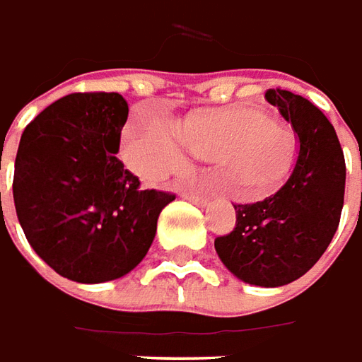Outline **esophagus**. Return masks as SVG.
<instances>
[{"instance_id": "1", "label": "esophagus", "mask_w": 362, "mask_h": 362, "mask_svg": "<svg viewBox=\"0 0 362 362\" xmlns=\"http://www.w3.org/2000/svg\"><path fill=\"white\" fill-rule=\"evenodd\" d=\"M183 199L194 202V204H201V206H204V204L209 202L206 197H202V194H194V193H183Z\"/></svg>"}]
</instances>
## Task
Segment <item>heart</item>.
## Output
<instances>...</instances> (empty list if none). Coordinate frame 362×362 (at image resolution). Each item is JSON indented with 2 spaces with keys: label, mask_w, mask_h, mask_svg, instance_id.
Masks as SVG:
<instances>
[{
  "label": "heart",
  "mask_w": 362,
  "mask_h": 362,
  "mask_svg": "<svg viewBox=\"0 0 362 362\" xmlns=\"http://www.w3.org/2000/svg\"><path fill=\"white\" fill-rule=\"evenodd\" d=\"M181 140L204 158L235 168L251 194H263L276 185L291 161V140L279 122L251 107L197 112L177 128ZM124 153L144 175L168 171L181 153L179 138L168 124H130L124 132Z\"/></svg>",
  "instance_id": "b5f03b06"
}]
</instances>
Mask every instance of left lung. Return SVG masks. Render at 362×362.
I'll return each instance as SVG.
<instances>
[{
  "mask_svg": "<svg viewBox=\"0 0 362 362\" xmlns=\"http://www.w3.org/2000/svg\"><path fill=\"white\" fill-rule=\"evenodd\" d=\"M298 136L286 181L267 199L234 204L235 226L214 240L218 257L243 283L283 286L316 265L339 226L345 158L335 128L308 99L267 89Z\"/></svg>",
  "mask_w": 362,
  "mask_h": 362,
  "instance_id": "1",
  "label": "left lung"
}]
</instances>
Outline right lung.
<instances>
[{
  "mask_svg": "<svg viewBox=\"0 0 362 362\" xmlns=\"http://www.w3.org/2000/svg\"><path fill=\"white\" fill-rule=\"evenodd\" d=\"M128 105L119 93H71L30 120L13 201L30 247L58 275L105 283L144 259L175 194L142 189L117 158Z\"/></svg>",
  "mask_w": 362,
  "mask_h": 362,
  "instance_id": "obj_1",
  "label": "right lung"
}]
</instances>
